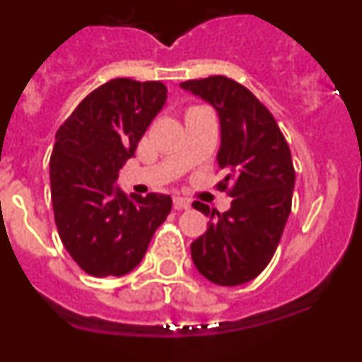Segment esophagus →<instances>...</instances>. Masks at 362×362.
<instances>
[{"instance_id":"obj_1","label":"esophagus","mask_w":362,"mask_h":362,"mask_svg":"<svg viewBox=\"0 0 362 362\" xmlns=\"http://www.w3.org/2000/svg\"><path fill=\"white\" fill-rule=\"evenodd\" d=\"M174 209L175 210H187L190 209V201L185 199V197H174Z\"/></svg>"}]
</instances>
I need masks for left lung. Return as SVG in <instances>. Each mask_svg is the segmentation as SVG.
Segmentation results:
<instances>
[{
	"label": "left lung",
	"instance_id": "1",
	"mask_svg": "<svg viewBox=\"0 0 362 362\" xmlns=\"http://www.w3.org/2000/svg\"><path fill=\"white\" fill-rule=\"evenodd\" d=\"M183 90L216 108L221 124L217 165L233 181L230 210L219 214L196 201L210 216L206 232L190 245L197 272L221 286L255 279L267 268L292 210L296 185L292 153L276 119L246 86L225 76L181 83Z\"/></svg>",
	"mask_w": 362,
	"mask_h": 362
}]
</instances>
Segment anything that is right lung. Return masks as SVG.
<instances>
[{"label":"right lung","instance_id":"add662e5","mask_svg":"<svg viewBox=\"0 0 362 362\" xmlns=\"http://www.w3.org/2000/svg\"><path fill=\"white\" fill-rule=\"evenodd\" d=\"M165 103L161 81L110 79L57 130L50 158L54 219L70 257L90 276L132 272L170 214V196L127 197L116 185Z\"/></svg>","mask_w":362,"mask_h":362}]
</instances>
